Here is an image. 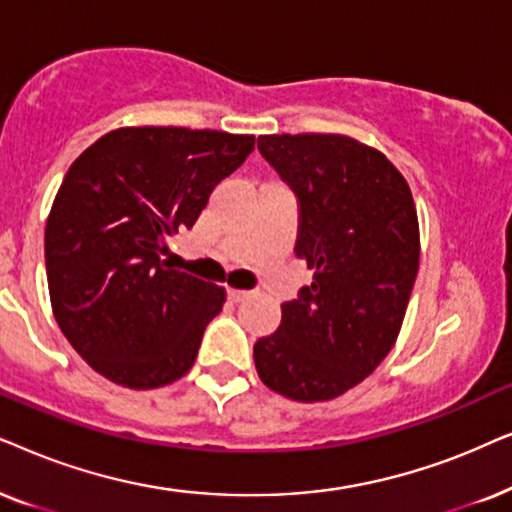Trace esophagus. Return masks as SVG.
<instances>
[{"mask_svg": "<svg viewBox=\"0 0 512 512\" xmlns=\"http://www.w3.org/2000/svg\"><path fill=\"white\" fill-rule=\"evenodd\" d=\"M229 299L231 302H243V299H248L250 297V292H245V290H234V288H229Z\"/></svg>", "mask_w": 512, "mask_h": 512, "instance_id": "obj_1", "label": "esophagus"}]
</instances>
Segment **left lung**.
<instances>
[{"label": "left lung", "mask_w": 512, "mask_h": 512, "mask_svg": "<svg viewBox=\"0 0 512 512\" xmlns=\"http://www.w3.org/2000/svg\"><path fill=\"white\" fill-rule=\"evenodd\" d=\"M264 159L299 201L295 252L313 283L257 339L271 391L323 403L360 384L393 349L419 271L410 185L379 149L339 133L260 135Z\"/></svg>", "instance_id": "obj_1"}]
</instances>
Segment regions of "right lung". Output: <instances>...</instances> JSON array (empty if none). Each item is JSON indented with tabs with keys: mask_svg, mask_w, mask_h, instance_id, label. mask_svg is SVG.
I'll return each instance as SVG.
<instances>
[{
	"mask_svg": "<svg viewBox=\"0 0 512 512\" xmlns=\"http://www.w3.org/2000/svg\"><path fill=\"white\" fill-rule=\"evenodd\" d=\"M252 149L255 135L126 126L67 170L44 231L51 309L105 379L147 391L192 370L227 292L161 255Z\"/></svg>",
	"mask_w": 512,
	"mask_h": 512,
	"instance_id": "right-lung-1",
	"label": "right lung"
}]
</instances>
